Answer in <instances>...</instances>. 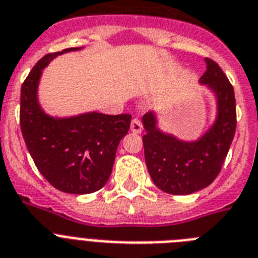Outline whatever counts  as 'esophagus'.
<instances>
[{
    "label": "esophagus",
    "mask_w": 258,
    "mask_h": 258,
    "mask_svg": "<svg viewBox=\"0 0 258 258\" xmlns=\"http://www.w3.org/2000/svg\"><path fill=\"white\" fill-rule=\"evenodd\" d=\"M131 131L134 134H140L143 131V124L138 118H134L131 120Z\"/></svg>",
    "instance_id": "esophagus-1"
}]
</instances>
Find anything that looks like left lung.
<instances>
[{
    "mask_svg": "<svg viewBox=\"0 0 258 258\" xmlns=\"http://www.w3.org/2000/svg\"><path fill=\"white\" fill-rule=\"evenodd\" d=\"M206 72L199 79L216 99V118L199 139L186 142L157 127L153 111L142 122L144 157L149 176L162 191L173 196H187L205 189L218 177L236 131L235 92L214 60L205 59Z\"/></svg>",
    "mask_w": 258,
    "mask_h": 258,
    "instance_id": "obj_1",
    "label": "left lung"
}]
</instances>
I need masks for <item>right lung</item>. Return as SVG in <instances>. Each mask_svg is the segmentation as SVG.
Segmentation results:
<instances>
[{"instance_id": "1", "label": "right lung", "mask_w": 258, "mask_h": 258, "mask_svg": "<svg viewBox=\"0 0 258 258\" xmlns=\"http://www.w3.org/2000/svg\"><path fill=\"white\" fill-rule=\"evenodd\" d=\"M77 49L81 48L48 53L36 62L21 89L19 119L26 147L42 176L60 191L90 194L107 182L133 116L97 111L68 118L45 114L38 99L43 69L56 56Z\"/></svg>"}]
</instances>
